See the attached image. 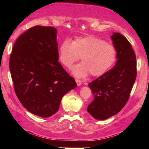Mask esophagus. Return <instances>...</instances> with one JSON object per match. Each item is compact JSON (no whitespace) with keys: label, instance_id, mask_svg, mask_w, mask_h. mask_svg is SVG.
Listing matches in <instances>:
<instances>
[{"label":"esophagus","instance_id":"34e87169","mask_svg":"<svg viewBox=\"0 0 149 149\" xmlns=\"http://www.w3.org/2000/svg\"><path fill=\"white\" fill-rule=\"evenodd\" d=\"M76 82L77 85H78V86H80V85H81V83H82L81 80H78V79H76Z\"/></svg>","mask_w":149,"mask_h":149}]
</instances>
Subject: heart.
<instances>
[{
  "label": "heart",
  "instance_id": "obj_1",
  "mask_svg": "<svg viewBox=\"0 0 149 149\" xmlns=\"http://www.w3.org/2000/svg\"><path fill=\"white\" fill-rule=\"evenodd\" d=\"M58 53L61 62L68 69L81 57L82 62L72 70L73 74L78 78L87 76L90 73L93 76H102L113 65L117 55L113 45L93 36L79 38L72 42L65 40Z\"/></svg>",
  "mask_w": 149,
  "mask_h": 149
}]
</instances>
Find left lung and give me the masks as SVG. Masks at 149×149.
<instances>
[{
    "label": "left lung",
    "mask_w": 149,
    "mask_h": 149,
    "mask_svg": "<svg viewBox=\"0 0 149 149\" xmlns=\"http://www.w3.org/2000/svg\"><path fill=\"white\" fill-rule=\"evenodd\" d=\"M111 38L117 52L116 65L88 85L94 100L87 111L101 120L116 115L125 107L136 76V56L131 44L119 33H114Z\"/></svg>",
    "instance_id": "left-lung-1"
}]
</instances>
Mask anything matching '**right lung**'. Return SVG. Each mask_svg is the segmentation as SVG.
<instances>
[{
    "mask_svg": "<svg viewBox=\"0 0 149 149\" xmlns=\"http://www.w3.org/2000/svg\"><path fill=\"white\" fill-rule=\"evenodd\" d=\"M57 29L35 26L15 41L10 57L15 92L28 111L42 118L54 115L61 99L77 84L58 61Z\"/></svg>",
    "mask_w": 149,
    "mask_h": 149,
    "instance_id": "right-lung-1",
    "label": "right lung"
}]
</instances>
